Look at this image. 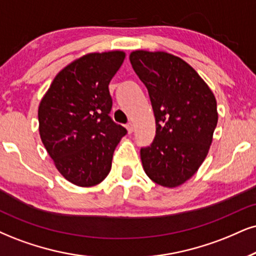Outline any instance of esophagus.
<instances>
[{
	"label": "esophagus",
	"mask_w": 256,
	"mask_h": 256,
	"mask_svg": "<svg viewBox=\"0 0 256 256\" xmlns=\"http://www.w3.org/2000/svg\"><path fill=\"white\" fill-rule=\"evenodd\" d=\"M126 128H127V130H128L129 134H132L134 132V124L132 122L127 123V124H126Z\"/></svg>",
	"instance_id": "obj_1"
}]
</instances>
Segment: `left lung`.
Instances as JSON below:
<instances>
[{
	"label": "left lung",
	"instance_id": "obj_1",
	"mask_svg": "<svg viewBox=\"0 0 256 256\" xmlns=\"http://www.w3.org/2000/svg\"><path fill=\"white\" fill-rule=\"evenodd\" d=\"M129 60L146 85L156 138L140 150L146 174L166 188L197 172L212 142L217 104L212 91L188 62L166 52L134 51Z\"/></svg>",
	"mask_w": 256,
	"mask_h": 256
}]
</instances>
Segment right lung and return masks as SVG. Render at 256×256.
<instances>
[{
  "label": "right lung",
  "instance_id": "1",
  "mask_svg": "<svg viewBox=\"0 0 256 256\" xmlns=\"http://www.w3.org/2000/svg\"><path fill=\"white\" fill-rule=\"evenodd\" d=\"M122 51L90 53L59 72L38 112L40 138L58 171L72 184H100L127 129L112 121L109 83Z\"/></svg>",
  "mask_w": 256,
  "mask_h": 256
}]
</instances>
